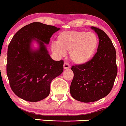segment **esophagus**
<instances>
[{
	"label": "esophagus",
	"instance_id": "34e87169",
	"mask_svg": "<svg viewBox=\"0 0 126 126\" xmlns=\"http://www.w3.org/2000/svg\"><path fill=\"white\" fill-rule=\"evenodd\" d=\"M70 68V65L68 64V63H63V68L64 69H68Z\"/></svg>",
	"mask_w": 126,
	"mask_h": 126
}]
</instances>
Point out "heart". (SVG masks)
I'll list each match as a JSON object with an SVG mask.
<instances>
[{"mask_svg": "<svg viewBox=\"0 0 126 126\" xmlns=\"http://www.w3.org/2000/svg\"><path fill=\"white\" fill-rule=\"evenodd\" d=\"M98 43L97 35L92 32L63 31L58 35L57 43L52 44L51 50L60 57L69 52L73 63L84 64L89 61L95 54Z\"/></svg>", "mask_w": 126, "mask_h": 126, "instance_id": "obj_1", "label": "heart"}]
</instances>
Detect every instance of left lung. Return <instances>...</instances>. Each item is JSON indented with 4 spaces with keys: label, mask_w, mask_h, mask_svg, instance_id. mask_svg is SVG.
I'll return each mask as SVG.
<instances>
[{
    "label": "left lung",
    "mask_w": 126,
    "mask_h": 126,
    "mask_svg": "<svg viewBox=\"0 0 126 126\" xmlns=\"http://www.w3.org/2000/svg\"><path fill=\"white\" fill-rule=\"evenodd\" d=\"M98 35L97 53L84 64L72 66L74 78L70 93L84 103L98 101L107 96L113 88L117 74L116 52L111 39L101 29L91 26Z\"/></svg>",
    "instance_id": "obj_1"
}]
</instances>
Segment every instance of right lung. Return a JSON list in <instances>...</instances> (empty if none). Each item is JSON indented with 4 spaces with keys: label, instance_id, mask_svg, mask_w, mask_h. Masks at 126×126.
I'll list each match as a JSON object with an SVG mask.
<instances>
[{
    "label": "right lung",
    "instance_id": "right-lung-1",
    "mask_svg": "<svg viewBox=\"0 0 126 126\" xmlns=\"http://www.w3.org/2000/svg\"><path fill=\"white\" fill-rule=\"evenodd\" d=\"M60 28L33 22L17 31L7 49V75L10 88L19 98L28 101H41L49 95L51 81L61 74L63 60H53L46 45ZM33 41L38 48L32 49Z\"/></svg>",
    "mask_w": 126,
    "mask_h": 126
}]
</instances>
